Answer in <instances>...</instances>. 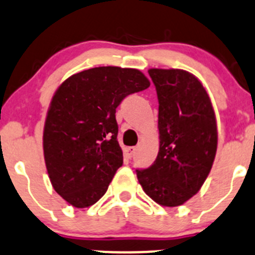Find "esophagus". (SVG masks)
Here are the masks:
<instances>
[{
  "label": "esophagus",
  "mask_w": 255,
  "mask_h": 255,
  "mask_svg": "<svg viewBox=\"0 0 255 255\" xmlns=\"http://www.w3.org/2000/svg\"><path fill=\"white\" fill-rule=\"evenodd\" d=\"M134 154H135V147L125 148V155L127 158H132Z\"/></svg>",
  "instance_id": "34e87169"
}]
</instances>
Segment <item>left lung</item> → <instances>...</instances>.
I'll return each instance as SVG.
<instances>
[{"label":"left lung","instance_id":"obj_1","mask_svg":"<svg viewBox=\"0 0 255 255\" xmlns=\"http://www.w3.org/2000/svg\"><path fill=\"white\" fill-rule=\"evenodd\" d=\"M158 96L159 152L147 169H137L148 197L178 207L199 192L213 165L218 143L211 98L201 81L183 70L148 71Z\"/></svg>","mask_w":255,"mask_h":255}]
</instances>
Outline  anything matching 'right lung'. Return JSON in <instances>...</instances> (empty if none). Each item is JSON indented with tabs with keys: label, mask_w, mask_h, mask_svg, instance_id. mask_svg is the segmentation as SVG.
<instances>
[{
	"label": "right lung",
	"mask_w": 255,
	"mask_h": 255,
	"mask_svg": "<svg viewBox=\"0 0 255 255\" xmlns=\"http://www.w3.org/2000/svg\"><path fill=\"white\" fill-rule=\"evenodd\" d=\"M140 71L107 66L71 76L52 97L43 128V154L52 187L76 208L107 192L123 153L116 108L149 87Z\"/></svg>",
	"instance_id": "1"
}]
</instances>
